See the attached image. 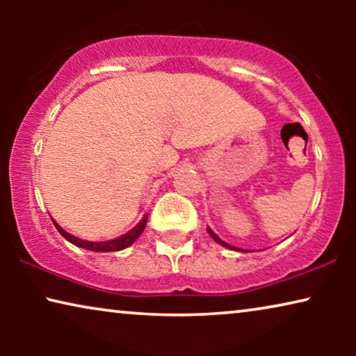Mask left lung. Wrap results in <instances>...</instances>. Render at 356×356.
<instances>
[{"instance_id": "left-lung-1", "label": "left lung", "mask_w": 356, "mask_h": 356, "mask_svg": "<svg viewBox=\"0 0 356 356\" xmlns=\"http://www.w3.org/2000/svg\"><path fill=\"white\" fill-rule=\"evenodd\" d=\"M207 232H209V233H211V236H212V238H213V240H216V241H217V243H220V245H222V246H225V248H230V250H236V251H243V250H238V248H233V246H230V245H227V243H225V241H222V240H220V238H218V236H217V235H216V233H213V232H212V230H211V228H207Z\"/></svg>"}]
</instances>
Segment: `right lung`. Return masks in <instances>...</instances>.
<instances>
[{
  "label": "right lung",
  "mask_w": 356,
  "mask_h": 356,
  "mask_svg": "<svg viewBox=\"0 0 356 356\" xmlns=\"http://www.w3.org/2000/svg\"><path fill=\"white\" fill-rule=\"evenodd\" d=\"M55 223L56 230L61 233L63 236L66 238L67 241L72 243V245L79 246V248H86V250L89 251H99V252H108V251H120V250H124V248H128L129 245H133V243L138 240L140 233L144 232L145 228V223H147V216H145L143 220H140L138 225H136L133 230H129L128 233H124V235H121L118 238H113V240H108V241H87V240H81V238H77L74 235H71V233H67L66 230H63V228L58 225L56 222Z\"/></svg>",
  "instance_id": "right-lung-1"
}]
</instances>
